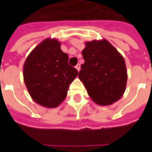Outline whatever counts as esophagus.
Listing matches in <instances>:
<instances>
[{
    "label": "esophagus",
    "mask_w": 152,
    "mask_h": 152,
    "mask_svg": "<svg viewBox=\"0 0 152 152\" xmlns=\"http://www.w3.org/2000/svg\"><path fill=\"white\" fill-rule=\"evenodd\" d=\"M75 68H76V69L78 70V72H79V70H80V65H79V64H77V65L75 66Z\"/></svg>",
    "instance_id": "obj_1"
}]
</instances>
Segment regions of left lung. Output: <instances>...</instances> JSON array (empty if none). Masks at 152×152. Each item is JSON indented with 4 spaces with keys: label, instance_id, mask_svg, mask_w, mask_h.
Here are the masks:
<instances>
[{
    "label": "left lung",
    "instance_id": "obj_1",
    "mask_svg": "<svg viewBox=\"0 0 152 152\" xmlns=\"http://www.w3.org/2000/svg\"><path fill=\"white\" fill-rule=\"evenodd\" d=\"M82 55L85 63L79 78L90 97L100 106L118 102L125 91L128 79L123 56L106 39L85 42Z\"/></svg>",
    "mask_w": 152,
    "mask_h": 152
}]
</instances>
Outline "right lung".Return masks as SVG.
Instances as JSON below:
<instances>
[{
    "label": "right lung",
    "instance_id": "right-lung-1",
    "mask_svg": "<svg viewBox=\"0 0 152 152\" xmlns=\"http://www.w3.org/2000/svg\"><path fill=\"white\" fill-rule=\"evenodd\" d=\"M68 56L61 50V42L47 38L27 56L23 80L32 99L48 108L57 107L67 96L69 85L78 75L68 65Z\"/></svg>",
    "mask_w": 152,
    "mask_h": 152
}]
</instances>
